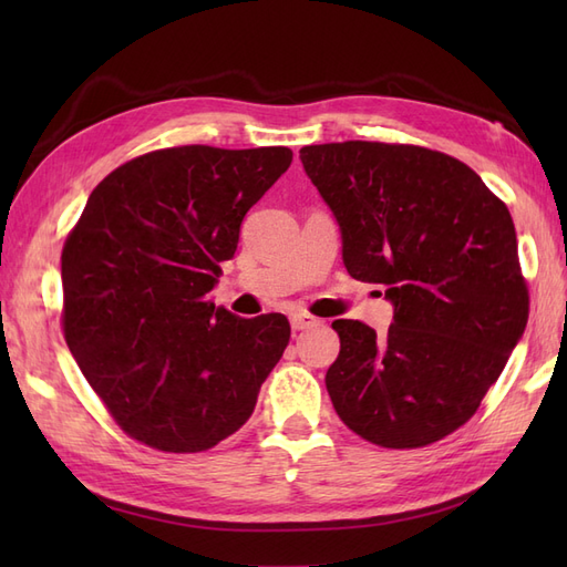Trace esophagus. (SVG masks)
I'll list each match as a JSON object with an SVG mask.
<instances>
[{
    "mask_svg": "<svg viewBox=\"0 0 567 567\" xmlns=\"http://www.w3.org/2000/svg\"><path fill=\"white\" fill-rule=\"evenodd\" d=\"M317 323H319V319H315L312 315H307V312H296V315H290V326H293V331H307V329H315Z\"/></svg>",
    "mask_w": 567,
    "mask_h": 567,
    "instance_id": "obj_1",
    "label": "esophagus"
}]
</instances>
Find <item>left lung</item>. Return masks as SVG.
Here are the masks:
<instances>
[{"label":"left lung","instance_id":"obj_1","mask_svg":"<svg viewBox=\"0 0 567 567\" xmlns=\"http://www.w3.org/2000/svg\"><path fill=\"white\" fill-rule=\"evenodd\" d=\"M329 205L352 279L385 286V336L333 321L326 390L350 431L388 450L454 433L523 338L529 296L506 205L447 153L342 142L300 148Z\"/></svg>","mask_w":567,"mask_h":567}]
</instances>
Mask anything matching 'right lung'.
I'll return each mask as SVG.
<instances>
[{"mask_svg":"<svg viewBox=\"0 0 567 567\" xmlns=\"http://www.w3.org/2000/svg\"><path fill=\"white\" fill-rule=\"evenodd\" d=\"M290 161L286 146H175L120 165L90 194L61 255L63 333L130 437L194 454L250 419L290 323L236 317L210 290Z\"/></svg>","mask_w":567,"mask_h":567,"instance_id":"add662e5","label":"right lung"}]
</instances>
